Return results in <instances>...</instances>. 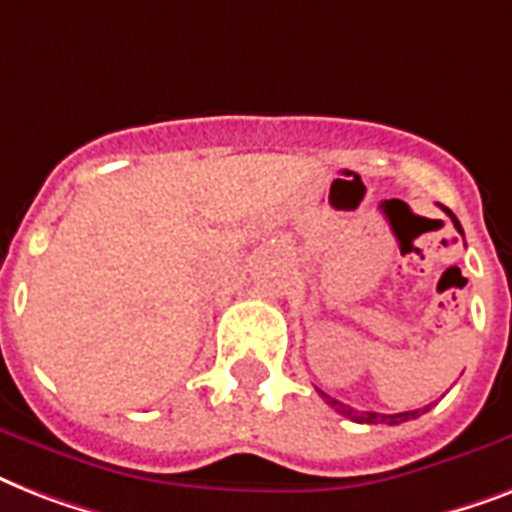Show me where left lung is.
<instances>
[{
    "label": "left lung",
    "instance_id": "left-lung-1",
    "mask_svg": "<svg viewBox=\"0 0 512 512\" xmlns=\"http://www.w3.org/2000/svg\"><path fill=\"white\" fill-rule=\"evenodd\" d=\"M441 209H444L446 215L452 217L454 228H457V231L462 233V225H460V220H457V217H454V212H452V209H446V207H441ZM319 393H321V390H319ZM321 398H324V401H327V404L332 406V409H335L337 414H342V417H350V420H353V422H366V425H377V422H388V425H401V422H406V420H414V417H420L422 412H428V409H430V406H425V409H414V412H401V414L356 412V409H353V406L342 404V401H337V398L327 396V393H321Z\"/></svg>",
    "mask_w": 512,
    "mask_h": 512
}]
</instances>
